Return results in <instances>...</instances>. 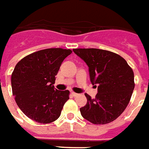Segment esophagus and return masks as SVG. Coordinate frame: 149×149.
<instances>
[{
    "label": "esophagus",
    "mask_w": 149,
    "mask_h": 149,
    "mask_svg": "<svg viewBox=\"0 0 149 149\" xmlns=\"http://www.w3.org/2000/svg\"><path fill=\"white\" fill-rule=\"evenodd\" d=\"M71 95H72V96H74V97H76V96H78V95H79V94L75 93V92H71Z\"/></svg>",
    "instance_id": "1"
}]
</instances>
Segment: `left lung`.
Masks as SVG:
<instances>
[{"label":"left lung","instance_id":"8db88e82","mask_svg":"<svg viewBox=\"0 0 149 149\" xmlns=\"http://www.w3.org/2000/svg\"><path fill=\"white\" fill-rule=\"evenodd\" d=\"M73 51L89 67L91 83L98 85L95 99L85 94L87 102L80 108L82 116L94 124L112 122L129 103L135 87L133 70L123 58L108 50L88 48Z\"/></svg>","mask_w":149,"mask_h":149}]
</instances>
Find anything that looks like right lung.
Wrapping results in <instances>:
<instances>
[{
    "mask_svg": "<svg viewBox=\"0 0 149 149\" xmlns=\"http://www.w3.org/2000/svg\"><path fill=\"white\" fill-rule=\"evenodd\" d=\"M70 49L49 48L32 53L16 65L11 76L13 95L22 112L38 123H49L61 115L70 91L54 89L61 64Z\"/></svg>",
    "mask_w": 149,
    "mask_h": 149,
    "instance_id": "right-lung-1",
    "label": "right lung"
}]
</instances>
